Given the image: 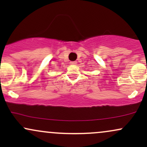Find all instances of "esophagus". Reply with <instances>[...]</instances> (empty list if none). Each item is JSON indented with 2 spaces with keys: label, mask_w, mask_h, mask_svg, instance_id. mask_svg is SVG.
<instances>
[{
  "label": "esophagus",
  "mask_w": 147,
  "mask_h": 147,
  "mask_svg": "<svg viewBox=\"0 0 147 147\" xmlns=\"http://www.w3.org/2000/svg\"><path fill=\"white\" fill-rule=\"evenodd\" d=\"M70 63L71 65H77V61H70Z\"/></svg>",
  "instance_id": "esophagus-1"
}]
</instances>
